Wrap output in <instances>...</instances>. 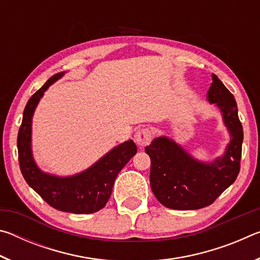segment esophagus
Here are the masks:
<instances>
[{
  "label": "esophagus",
  "instance_id": "esophagus-1",
  "mask_svg": "<svg viewBox=\"0 0 260 260\" xmlns=\"http://www.w3.org/2000/svg\"><path fill=\"white\" fill-rule=\"evenodd\" d=\"M152 139V134L151 131L147 128V127H142V128H139L136 131V133L134 135V140L135 142L139 144V146H147V144L150 143V141Z\"/></svg>",
  "mask_w": 260,
  "mask_h": 260
}]
</instances>
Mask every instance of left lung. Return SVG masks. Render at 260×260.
Returning a JSON list of instances; mask_svg holds the SVG:
<instances>
[{"label":"left lung","mask_w":260,"mask_h":260,"mask_svg":"<svg viewBox=\"0 0 260 260\" xmlns=\"http://www.w3.org/2000/svg\"><path fill=\"white\" fill-rule=\"evenodd\" d=\"M206 100L221 113L230 142L222 155L201 160L166 135L152 140L144 150L150 157V186L160 203L173 210L205 208L233 184L240 172L243 128L234 96L212 74Z\"/></svg>","instance_id":"left-lung-1"}]
</instances>
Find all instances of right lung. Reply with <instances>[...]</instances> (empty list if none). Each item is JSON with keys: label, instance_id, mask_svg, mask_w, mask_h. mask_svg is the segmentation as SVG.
Returning a JSON list of instances; mask_svg holds the SVG:
<instances>
[{"label": "right lung", "instance_id": "obj_1", "mask_svg": "<svg viewBox=\"0 0 260 260\" xmlns=\"http://www.w3.org/2000/svg\"><path fill=\"white\" fill-rule=\"evenodd\" d=\"M65 73L59 72L52 76L26 104L17 140L20 171L28 186L52 208L76 214L94 213L108 203L117 175L135 155L138 148L133 140L125 141L88 169L65 177L45 172L38 166L32 150V122L35 109L48 88L63 78Z\"/></svg>", "mask_w": 260, "mask_h": 260}]
</instances>
